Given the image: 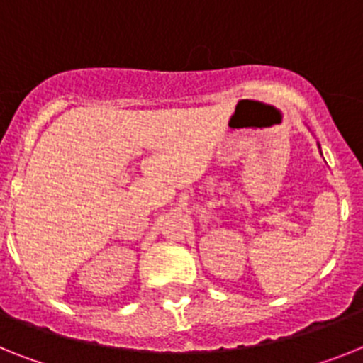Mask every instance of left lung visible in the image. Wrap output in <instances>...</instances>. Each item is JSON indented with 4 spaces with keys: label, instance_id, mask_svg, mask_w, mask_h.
I'll return each instance as SVG.
<instances>
[{
    "label": "left lung",
    "instance_id": "8db88e82",
    "mask_svg": "<svg viewBox=\"0 0 363 363\" xmlns=\"http://www.w3.org/2000/svg\"><path fill=\"white\" fill-rule=\"evenodd\" d=\"M319 151H321V147H319Z\"/></svg>",
    "mask_w": 363,
    "mask_h": 363
}]
</instances>
